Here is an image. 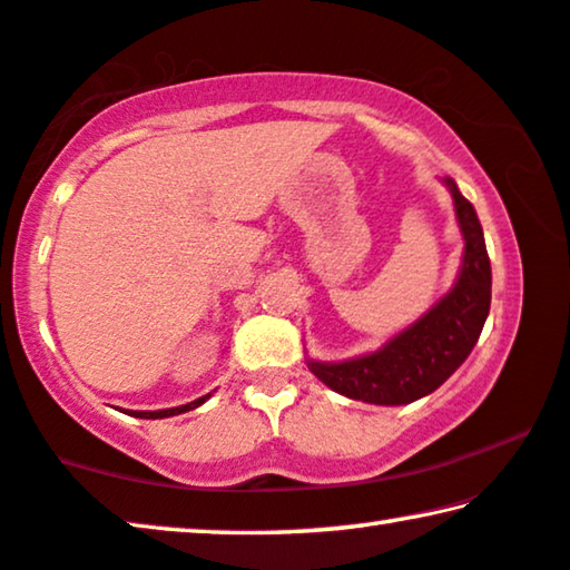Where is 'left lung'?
Listing matches in <instances>:
<instances>
[{
  "instance_id": "obj_1",
  "label": "left lung",
  "mask_w": 570,
  "mask_h": 570,
  "mask_svg": "<svg viewBox=\"0 0 570 570\" xmlns=\"http://www.w3.org/2000/svg\"><path fill=\"white\" fill-rule=\"evenodd\" d=\"M443 184L463 235L455 284L379 351L335 363L309 358V371L333 392L366 404H410L443 386L471 355L491 307V263L473 204L458 191L453 178L445 176Z\"/></svg>"
}]
</instances>
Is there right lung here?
<instances>
[{
  "instance_id": "right-lung-1",
  "label": "right lung",
  "mask_w": 570,
  "mask_h": 570,
  "mask_svg": "<svg viewBox=\"0 0 570 570\" xmlns=\"http://www.w3.org/2000/svg\"><path fill=\"white\" fill-rule=\"evenodd\" d=\"M212 394H204L199 399H194L189 404H181V406H171V410H156V412H130L132 417H140V420H164V417H174V414H184V412H191L207 402Z\"/></svg>"
}]
</instances>
